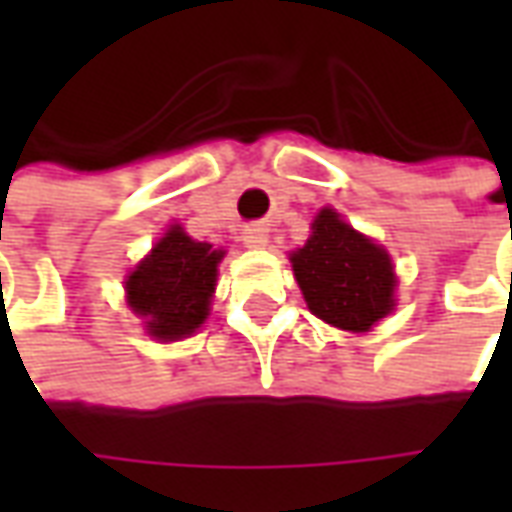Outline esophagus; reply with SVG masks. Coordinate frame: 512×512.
Masks as SVG:
<instances>
[{
  "mask_svg": "<svg viewBox=\"0 0 512 512\" xmlns=\"http://www.w3.org/2000/svg\"><path fill=\"white\" fill-rule=\"evenodd\" d=\"M241 238H244V244L249 249H263L268 244V230L263 224H249Z\"/></svg>",
  "mask_w": 512,
  "mask_h": 512,
  "instance_id": "esophagus-1",
  "label": "esophagus"
}]
</instances>
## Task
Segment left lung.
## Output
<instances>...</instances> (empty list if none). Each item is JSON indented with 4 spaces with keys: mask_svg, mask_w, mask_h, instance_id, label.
I'll use <instances>...</instances> for the list:
<instances>
[{
    "mask_svg": "<svg viewBox=\"0 0 512 512\" xmlns=\"http://www.w3.org/2000/svg\"><path fill=\"white\" fill-rule=\"evenodd\" d=\"M290 263L307 307L337 329L367 332L395 307L389 255L332 208L315 216L312 235Z\"/></svg>",
    "mask_w": 512,
    "mask_h": 512,
    "instance_id": "1",
    "label": "left lung"
}]
</instances>
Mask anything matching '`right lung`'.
I'll list each match as a JSON object with an SVG mask.
<instances>
[{"label":"right lung","instance_id":"obj_1","mask_svg":"<svg viewBox=\"0 0 512 512\" xmlns=\"http://www.w3.org/2000/svg\"><path fill=\"white\" fill-rule=\"evenodd\" d=\"M222 257V249L191 241L180 227H169L126 282L128 304L145 318L147 332L158 340H180L197 332L208 318Z\"/></svg>","mask_w":512,"mask_h":512}]
</instances>
